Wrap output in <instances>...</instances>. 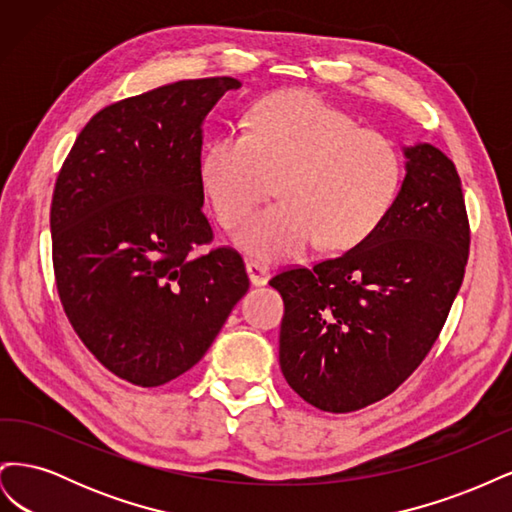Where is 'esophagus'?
<instances>
[{"label": "esophagus", "instance_id": "34e87169", "mask_svg": "<svg viewBox=\"0 0 512 512\" xmlns=\"http://www.w3.org/2000/svg\"><path fill=\"white\" fill-rule=\"evenodd\" d=\"M245 269H247V275H250V282H252L254 286H265V284L269 282L271 271H269L267 265H262V262H258V260H247Z\"/></svg>", "mask_w": 512, "mask_h": 512}]
</instances>
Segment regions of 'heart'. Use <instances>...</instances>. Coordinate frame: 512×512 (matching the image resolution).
<instances>
[{
    "label": "heart",
    "instance_id": "1",
    "mask_svg": "<svg viewBox=\"0 0 512 512\" xmlns=\"http://www.w3.org/2000/svg\"><path fill=\"white\" fill-rule=\"evenodd\" d=\"M401 156L389 136L359 128L316 94L299 89L262 98L250 130L209 145L200 179L224 228H235L277 181L280 203L245 224L237 245L262 260L297 256L320 239L348 250L374 232L401 185Z\"/></svg>",
    "mask_w": 512,
    "mask_h": 512
}]
</instances>
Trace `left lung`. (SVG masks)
<instances>
[{"label":"left lung","instance_id":"1","mask_svg":"<svg viewBox=\"0 0 512 512\" xmlns=\"http://www.w3.org/2000/svg\"><path fill=\"white\" fill-rule=\"evenodd\" d=\"M404 156L401 190L365 241L269 282L284 299L282 374L324 412L361 410L408 380L466 273L470 224L455 164L429 143Z\"/></svg>","mask_w":512,"mask_h":512}]
</instances>
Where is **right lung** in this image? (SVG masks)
I'll list each match as a JSON object with an SVG mask.
<instances>
[{"label": "right lung", "mask_w": 512, "mask_h": 512, "mask_svg": "<svg viewBox=\"0 0 512 512\" xmlns=\"http://www.w3.org/2000/svg\"><path fill=\"white\" fill-rule=\"evenodd\" d=\"M230 76L170 83L102 108L76 136L51 203L53 269L76 335L115 376L160 386L203 359L250 288L213 239L203 121Z\"/></svg>", "instance_id": "obj_1"}]
</instances>
